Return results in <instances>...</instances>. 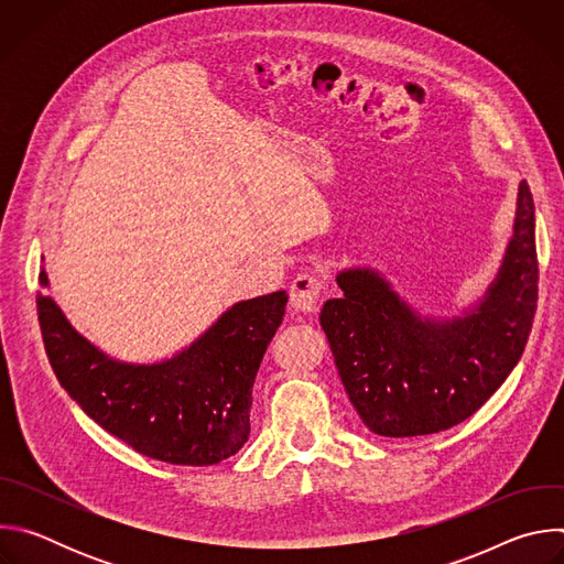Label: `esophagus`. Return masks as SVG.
I'll list each match as a JSON object with an SVG mask.
<instances>
[{
  "instance_id": "1",
  "label": "esophagus",
  "mask_w": 564,
  "mask_h": 564,
  "mask_svg": "<svg viewBox=\"0 0 564 564\" xmlns=\"http://www.w3.org/2000/svg\"><path fill=\"white\" fill-rule=\"evenodd\" d=\"M324 290V279L318 272H303L290 285V305L294 312L310 314L316 310L318 294Z\"/></svg>"
}]
</instances>
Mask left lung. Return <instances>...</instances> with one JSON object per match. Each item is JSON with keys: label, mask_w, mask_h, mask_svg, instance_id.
<instances>
[{"label": "left lung", "mask_w": 564, "mask_h": 564, "mask_svg": "<svg viewBox=\"0 0 564 564\" xmlns=\"http://www.w3.org/2000/svg\"><path fill=\"white\" fill-rule=\"evenodd\" d=\"M341 299L321 310L341 383L361 422L383 437H415L468 420L520 361L538 305L535 207L518 187L513 236L475 305L426 316L370 268L337 274Z\"/></svg>", "instance_id": "obj_1"}]
</instances>
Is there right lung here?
<instances>
[{
  "instance_id": "right-lung-1",
  "label": "right lung",
  "mask_w": 564,
  "mask_h": 564,
  "mask_svg": "<svg viewBox=\"0 0 564 564\" xmlns=\"http://www.w3.org/2000/svg\"><path fill=\"white\" fill-rule=\"evenodd\" d=\"M40 285L48 288L44 270ZM285 303V290L238 301L196 341L155 364L109 357L44 292L37 316L57 381L98 426L151 459L209 466L250 437L252 386Z\"/></svg>"
}]
</instances>
